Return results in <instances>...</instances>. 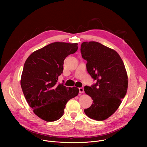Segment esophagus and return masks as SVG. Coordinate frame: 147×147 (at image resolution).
I'll return each instance as SVG.
<instances>
[{"label":"esophagus","instance_id":"obj_1","mask_svg":"<svg viewBox=\"0 0 147 147\" xmlns=\"http://www.w3.org/2000/svg\"><path fill=\"white\" fill-rule=\"evenodd\" d=\"M79 89V92L80 93H83L84 92V87H80Z\"/></svg>","mask_w":147,"mask_h":147}]
</instances>
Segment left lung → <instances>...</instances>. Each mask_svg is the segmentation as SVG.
<instances>
[{
  "label": "left lung",
  "instance_id": "1",
  "mask_svg": "<svg viewBox=\"0 0 147 147\" xmlns=\"http://www.w3.org/2000/svg\"><path fill=\"white\" fill-rule=\"evenodd\" d=\"M80 51L87 61L88 73L96 81L84 88L93 100L84 112L91 119L105 120L117 109L127 92L128 78L123 61L115 51L97 42H84Z\"/></svg>",
  "mask_w": 147,
  "mask_h": 147
}]
</instances>
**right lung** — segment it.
I'll use <instances>...</instances> for the list:
<instances>
[{"mask_svg":"<svg viewBox=\"0 0 147 147\" xmlns=\"http://www.w3.org/2000/svg\"><path fill=\"white\" fill-rule=\"evenodd\" d=\"M77 44L53 42L33 52L26 60L21 86L34 113L47 121L59 119L69 100L76 96L77 87L57 82L64 60L78 49Z\"/></svg>","mask_w":147,"mask_h":147,"instance_id":"obj_1","label":"right lung"}]
</instances>
